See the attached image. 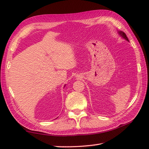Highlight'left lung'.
<instances>
[{"mask_svg": "<svg viewBox=\"0 0 149 149\" xmlns=\"http://www.w3.org/2000/svg\"><path fill=\"white\" fill-rule=\"evenodd\" d=\"M118 34H119L121 37H122L123 39H125L126 41H129V40H128V38L127 37V36H126V35H125V33H123V31H118Z\"/></svg>", "mask_w": 149, "mask_h": 149, "instance_id": "8db88e82", "label": "left lung"}]
</instances>
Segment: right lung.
<instances>
[{
    "label": "right lung",
    "instance_id": "1",
    "mask_svg": "<svg viewBox=\"0 0 149 149\" xmlns=\"http://www.w3.org/2000/svg\"><path fill=\"white\" fill-rule=\"evenodd\" d=\"M65 85H64V87H65Z\"/></svg>",
    "mask_w": 149,
    "mask_h": 149
}]
</instances>
